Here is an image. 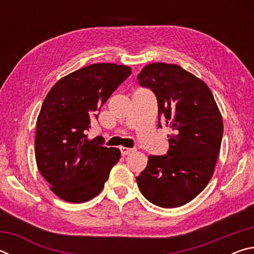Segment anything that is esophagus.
<instances>
[{"label":"esophagus","instance_id":"1","mask_svg":"<svg viewBox=\"0 0 254 254\" xmlns=\"http://www.w3.org/2000/svg\"><path fill=\"white\" fill-rule=\"evenodd\" d=\"M120 150H121L122 156H127V154H130V153L135 151L134 148H127V147H121L120 148Z\"/></svg>","mask_w":254,"mask_h":254}]
</instances>
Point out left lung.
<instances>
[{
	"label": "left lung",
	"instance_id": "8db88e82",
	"mask_svg": "<svg viewBox=\"0 0 254 254\" xmlns=\"http://www.w3.org/2000/svg\"><path fill=\"white\" fill-rule=\"evenodd\" d=\"M139 83L156 94L158 127H168L169 151L149 156L136 177L142 195L163 208L189 203L207 186L220 153L223 119L208 86L175 64L145 66Z\"/></svg>",
	"mask_w": 254,
	"mask_h": 254
}]
</instances>
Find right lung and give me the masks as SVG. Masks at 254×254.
Wrapping results in <instances>:
<instances>
[{"instance_id":"add662e5","label":"right lung","mask_w":254,"mask_h":254,"mask_svg":"<svg viewBox=\"0 0 254 254\" xmlns=\"http://www.w3.org/2000/svg\"><path fill=\"white\" fill-rule=\"evenodd\" d=\"M131 75L117 64H93L60 78L42 103L37 119L34 153L38 169L59 198L84 203L101 192L121 158L118 148L89 140L95 112Z\"/></svg>"}]
</instances>
